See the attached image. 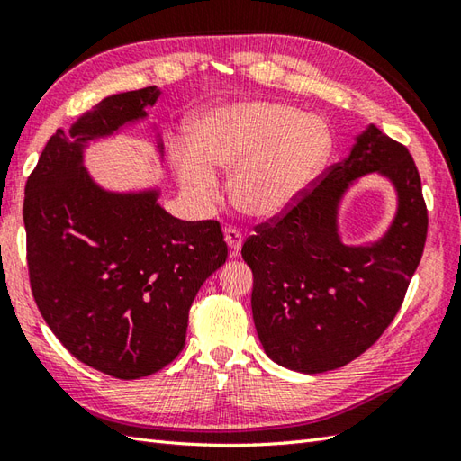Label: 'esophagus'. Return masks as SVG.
Wrapping results in <instances>:
<instances>
[{
    "label": "esophagus",
    "mask_w": 461,
    "mask_h": 461,
    "mask_svg": "<svg viewBox=\"0 0 461 461\" xmlns=\"http://www.w3.org/2000/svg\"><path fill=\"white\" fill-rule=\"evenodd\" d=\"M223 238H225V243H228V248H230V256L236 258L238 253H240V249H241L243 236L236 228H228V230H225V233H223Z\"/></svg>",
    "instance_id": "obj_1"
}]
</instances>
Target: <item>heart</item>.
<instances>
[{
    "mask_svg": "<svg viewBox=\"0 0 461 461\" xmlns=\"http://www.w3.org/2000/svg\"><path fill=\"white\" fill-rule=\"evenodd\" d=\"M325 119L276 101H233L195 116L192 140L170 144L184 200L195 213L221 200L218 172L231 173L236 208L258 220L277 218L301 200L332 154Z\"/></svg>",
    "mask_w": 461,
    "mask_h": 461,
    "instance_id": "1",
    "label": "heart"
}]
</instances>
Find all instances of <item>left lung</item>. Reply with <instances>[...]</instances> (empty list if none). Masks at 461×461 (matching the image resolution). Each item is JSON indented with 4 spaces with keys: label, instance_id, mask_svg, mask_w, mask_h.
Masks as SVG:
<instances>
[{
    "label": "left lung",
    "instance_id": "8db88e82",
    "mask_svg": "<svg viewBox=\"0 0 461 461\" xmlns=\"http://www.w3.org/2000/svg\"><path fill=\"white\" fill-rule=\"evenodd\" d=\"M368 173L393 185L397 212L380 239L348 247L339 203ZM256 231L241 258L253 273L251 311L266 355L305 375L345 366L393 322L422 259L428 212L412 156L368 124L315 190Z\"/></svg>",
    "mask_w": 461,
    "mask_h": 461
}]
</instances>
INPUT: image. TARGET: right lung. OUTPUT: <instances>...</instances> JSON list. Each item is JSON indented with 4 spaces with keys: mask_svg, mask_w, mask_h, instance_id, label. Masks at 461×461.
Listing matches in <instances>:
<instances>
[{
    "mask_svg": "<svg viewBox=\"0 0 461 461\" xmlns=\"http://www.w3.org/2000/svg\"><path fill=\"white\" fill-rule=\"evenodd\" d=\"M158 96V86L106 96L49 139L25 185L37 307L75 358L122 380L180 355L195 293L228 259L218 221H182L158 203V185L106 190L86 170L89 144L149 119ZM154 146L162 158L158 132Z\"/></svg>",
    "mask_w": 461,
    "mask_h": 461,
    "instance_id": "right-lung-1",
    "label": "right lung"
}]
</instances>
